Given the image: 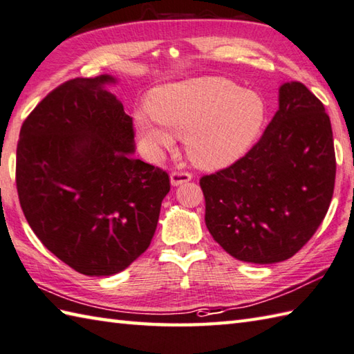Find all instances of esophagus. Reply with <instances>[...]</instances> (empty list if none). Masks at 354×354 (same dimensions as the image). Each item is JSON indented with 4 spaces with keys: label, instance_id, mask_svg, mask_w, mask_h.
Here are the masks:
<instances>
[{
    "label": "esophagus",
    "instance_id": "esophagus-1",
    "mask_svg": "<svg viewBox=\"0 0 354 354\" xmlns=\"http://www.w3.org/2000/svg\"><path fill=\"white\" fill-rule=\"evenodd\" d=\"M191 178H192V176L189 174V172H186V171H172L171 172V185L172 186H178V185L187 183Z\"/></svg>",
    "mask_w": 354,
    "mask_h": 354
}]
</instances>
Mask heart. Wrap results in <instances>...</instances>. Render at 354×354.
Masks as SVG:
<instances>
[{
	"mask_svg": "<svg viewBox=\"0 0 354 354\" xmlns=\"http://www.w3.org/2000/svg\"><path fill=\"white\" fill-rule=\"evenodd\" d=\"M149 116L137 114L136 128L154 149H171L183 137L186 154L207 171L227 168L254 147L261 134L268 105L254 90L220 76H203L157 86L147 100ZM170 132L168 133L167 131Z\"/></svg>",
	"mask_w": 354,
	"mask_h": 354,
	"instance_id": "heart-1",
	"label": "heart"
}]
</instances>
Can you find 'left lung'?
I'll use <instances>...</instances> for the list:
<instances>
[{
  "label": "left lung",
  "instance_id": "obj_1",
  "mask_svg": "<svg viewBox=\"0 0 354 354\" xmlns=\"http://www.w3.org/2000/svg\"><path fill=\"white\" fill-rule=\"evenodd\" d=\"M335 177L326 108L304 84L284 82L261 139L234 165L200 178L206 227L240 261H284L326 217Z\"/></svg>",
  "mask_w": 354,
  "mask_h": 354
}]
</instances>
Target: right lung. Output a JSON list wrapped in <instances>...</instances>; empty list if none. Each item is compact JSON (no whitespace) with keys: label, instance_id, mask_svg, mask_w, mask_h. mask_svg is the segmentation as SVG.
Wrapping results in <instances>:
<instances>
[{"label":"right lung","instance_id":"add662e5","mask_svg":"<svg viewBox=\"0 0 354 354\" xmlns=\"http://www.w3.org/2000/svg\"><path fill=\"white\" fill-rule=\"evenodd\" d=\"M110 75L64 82L35 106L19 131L17 189L41 243L71 269L110 277L153 240L163 169L133 154V118L105 88Z\"/></svg>","mask_w":354,"mask_h":354}]
</instances>
